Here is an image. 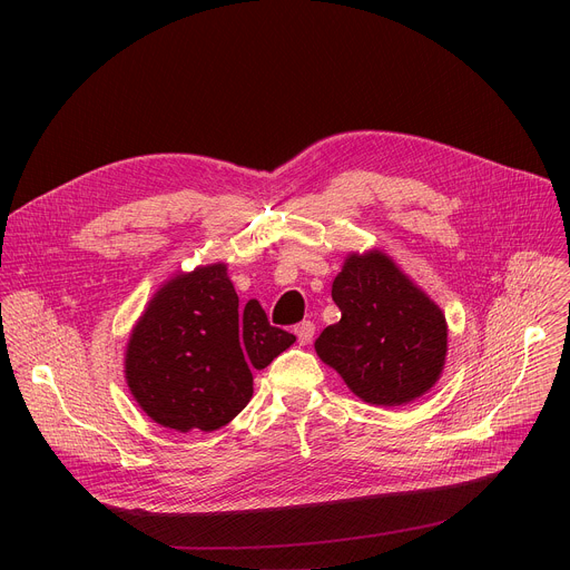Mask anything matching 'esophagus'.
Segmentation results:
<instances>
[{"label":"esophagus","mask_w":570,"mask_h":570,"mask_svg":"<svg viewBox=\"0 0 570 570\" xmlns=\"http://www.w3.org/2000/svg\"><path fill=\"white\" fill-rule=\"evenodd\" d=\"M313 334H315V324L311 320H304L295 327V336H297L299 345H308L313 341Z\"/></svg>","instance_id":"1"}]
</instances>
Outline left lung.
Returning <instances> with one entry per match:
<instances>
[{"instance_id":"1","label":"left lung","mask_w":570,"mask_h":570,"mask_svg":"<svg viewBox=\"0 0 570 570\" xmlns=\"http://www.w3.org/2000/svg\"><path fill=\"white\" fill-rule=\"evenodd\" d=\"M341 320L317 356L367 403L401 405L429 392L446 358V317L381 250L350 255L334 279Z\"/></svg>"}]
</instances>
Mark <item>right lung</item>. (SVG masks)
I'll use <instances>...</instances> for the list:
<instances>
[{
  "mask_svg": "<svg viewBox=\"0 0 570 570\" xmlns=\"http://www.w3.org/2000/svg\"><path fill=\"white\" fill-rule=\"evenodd\" d=\"M293 343L257 299L238 306L225 264L200 266L169 279L148 302L126 347V381L159 426L209 433L246 409L253 372Z\"/></svg>",
  "mask_w": 570,
  "mask_h": 570,
  "instance_id": "right-lung-1",
  "label": "right lung"
}]
</instances>
